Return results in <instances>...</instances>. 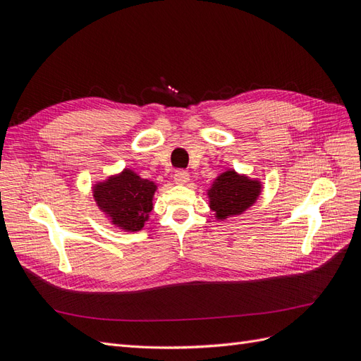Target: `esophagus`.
<instances>
[{
  "mask_svg": "<svg viewBox=\"0 0 361 361\" xmlns=\"http://www.w3.org/2000/svg\"><path fill=\"white\" fill-rule=\"evenodd\" d=\"M174 180H176V183H180V185L188 183L190 173L187 170H176V171H174Z\"/></svg>",
  "mask_w": 361,
  "mask_h": 361,
  "instance_id": "obj_1",
  "label": "esophagus"
}]
</instances>
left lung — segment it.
I'll return each instance as SVG.
<instances>
[{
  "label": "left lung",
  "instance_id": "8db88e82",
  "mask_svg": "<svg viewBox=\"0 0 361 361\" xmlns=\"http://www.w3.org/2000/svg\"><path fill=\"white\" fill-rule=\"evenodd\" d=\"M260 190L259 180H251L228 170L220 174L209 190V206L218 220H224L227 216L243 214L256 202Z\"/></svg>",
  "mask_w": 361,
  "mask_h": 361
}]
</instances>
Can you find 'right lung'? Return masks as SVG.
I'll return each instance as SVG.
<instances>
[{
  "label": "right lung",
  "instance_id": "add662e5",
  "mask_svg": "<svg viewBox=\"0 0 361 361\" xmlns=\"http://www.w3.org/2000/svg\"><path fill=\"white\" fill-rule=\"evenodd\" d=\"M157 185L141 179L130 170H123L118 176L97 183L93 188V197L97 206L111 218L113 224L128 232L143 228L152 211V199Z\"/></svg>",
  "mask_w": 361,
  "mask_h": 361
}]
</instances>
